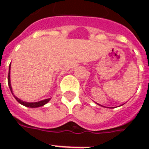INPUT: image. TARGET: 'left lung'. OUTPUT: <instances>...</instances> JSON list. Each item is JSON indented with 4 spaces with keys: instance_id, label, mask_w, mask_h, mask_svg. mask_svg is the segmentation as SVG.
<instances>
[{
    "instance_id": "obj_1",
    "label": "left lung",
    "mask_w": 149,
    "mask_h": 149,
    "mask_svg": "<svg viewBox=\"0 0 149 149\" xmlns=\"http://www.w3.org/2000/svg\"><path fill=\"white\" fill-rule=\"evenodd\" d=\"M96 103V102H95ZM96 104H97V105H100V106H102V107H104V106H103V105H100V104H97V103H96ZM123 104H121V105H120V106H118V107H120V106H122ZM107 108H113V107H107Z\"/></svg>"
}]
</instances>
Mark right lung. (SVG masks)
Segmentation results:
<instances>
[{"label": "right lung", "mask_w": 149, "mask_h": 149, "mask_svg": "<svg viewBox=\"0 0 149 149\" xmlns=\"http://www.w3.org/2000/svg\"><path fill=\"white\" fill-rule=\"evenodd\" d=\"M10 64L9 65V72H8V86H9V88L10 90V92L13 94V96L15 97V98L17 100V101L21 104L23 106H25L27 107H31V108H36V107H39L44 106L45 104H46L49 101L51 98H48V99L42 100H40V101L38 102H26V101H23L22 100L17 98V97H15V95L13 93L12 91V87H11V84H10Z\"/></svg>", "instance_id": "right-lung-1"}]
</instances>
